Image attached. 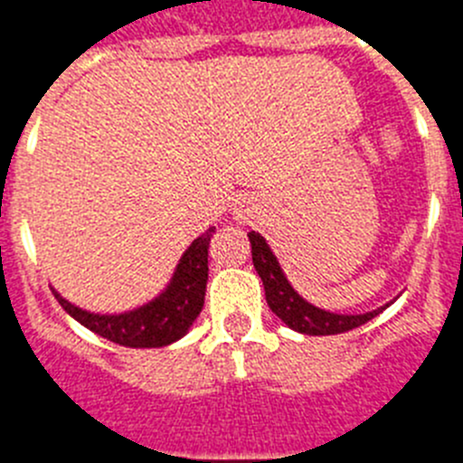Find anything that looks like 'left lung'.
Returning a JSON list of instances; mask_svg holds the SVG:
<instances>
[{
    "label": "left lung",
    "mask_w": 463,
    "mask_h": 463,
    "mask_svg": "<svg viewBox=\"0 0 463 463\" xmlns=\"http://www.w3.org/2000/svg\"><path fill=\"white\" fill-rule=\"evenodd\" d=\"M252 245V264L255 271L260 273L261 282H264V294H267V304L273 313L280 317L289 329L298 331V334H308V336H331V334H343V331L357 329V326L366 325L373 320L375 315L383 313L390 304L380 306V308L369 310V313L359 315H343L331 313V310L317 308L310 301H306L297 289L289 285L288 276L280 269V261L273 255L269 248L267 239L257 232L248 234Z\"/></svg>",
    "instance_id": "8db88e82"
}]
</instances>
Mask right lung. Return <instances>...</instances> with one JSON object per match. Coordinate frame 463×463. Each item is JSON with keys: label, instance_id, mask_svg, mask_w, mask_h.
<instances>
[{"label": "right lung", "instance_id": "1", "mask_svg": "<svg viewBox=\"0 0 463 463\" xmlns=\"http://www.w3.org/2000/svg\"><path fill=\"white\" fill-rule=\"evenodd\" d=\"M215 227L196 236L178 260L166 288L148 304L125 313H92L71 304L55 288L52 294L73 320L97 336L125 347H165L183 338L203 308L208 280V243Z\"/></svg>", "mask_w": 463, "mask_h": 463}]
</instances>
